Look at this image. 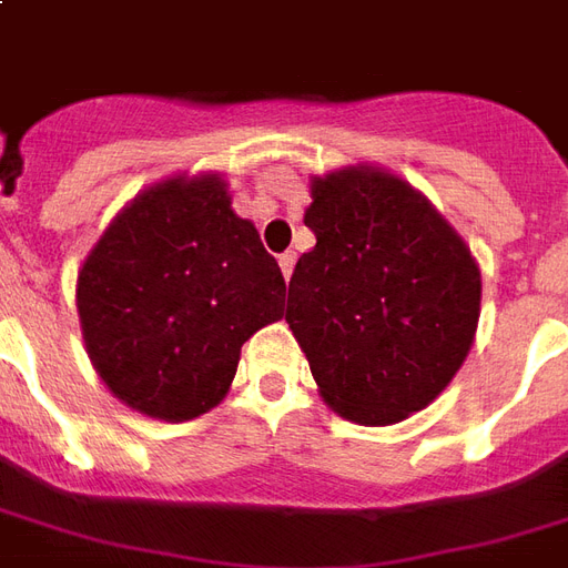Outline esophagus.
<instances>
[{
    "mask_svg": "<svg viewBox=\"0 0 568 568\" xmlns=\"http://www.w3.org/2000/svg\"><path fill=\"white\" fill-rule=\"evenodd\" d=\"M280 267H283V276L288 280L292 271H295V252H283V255H280Z\"/></svg>",
    "mask_w": 568,
    "mask_h": 568,
    "instance_id": "1",
    "label": "esophagus"
}]
</instances>
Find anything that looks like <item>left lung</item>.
<instances>
[{
    "label": "left lung",
    "instance_id": "1",
    "mask_svg": "<svg viewBox=\"0 0 568 568\" xmlns=\"http://www.w3.org/2000/svg\"><path fill=\"white\" fill-rule=\"evenodd\" d=\"M304 252L285 322L318 394L367 427L434 403L473 348L481 273L418 189L385 168L348 165L313 180Z\"/></svg>",
    "mask_w": 568,
    "mask_h": 568
}]
</instances>
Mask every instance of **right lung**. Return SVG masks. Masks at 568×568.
<instances>
[{"label": "right lung", "instance_id": "obj_1", "mask_svg": "<svg viewBox=\"0 0 568 568\" xmlns=\"http://www.w3.org/2000/svg\"><path fill=\"white\" fill-rule=\"evenodd\" d=\"M285 280L220 174L171 178L125 204L78 273L92 367L125 406L189 422L229 394L241 346L283 318Z\"/></svg>", "mask_w": 568, "mask_h": 568}]
</instances>
